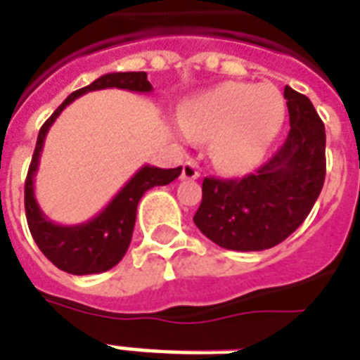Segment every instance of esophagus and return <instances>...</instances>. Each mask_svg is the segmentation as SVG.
I'll return each instance as SVG.
<instances>
[{
    "mask_svg": "<svg viewBox=\"0 0 360 360\" xmlns=\"http://www.w3.org/2000/svg\"><path fill=\"white\" fill-rule=\"evenodd\" d=\"M181 177L183 179H198L200 177V172H198V166L194 164V162H185V166H183V172H181Z\"/></svg>",
    "mask_w": 360,
    "mask_h": 360,
    "instance_id": "esophagus-1",
    "label": "esophagus"
}]
</instances>
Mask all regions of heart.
Masks as SVG:
<instances>
[{
    "label": "heart",
    "instance_id": "b5f03b06",
    "mask_svg": "<svg viewBox=\"0 0 360 360\" xmlns=\"http://www.w3.org/2000/svg\"><path fill=\"white\" fill-rule=\"evenodd\" d=\"M284 112V98L273 85L225 82L181 106L179 133L185 139H210V156L221 169L244 173L262 162Z\"/></svg>",
    "mask_w": 360,
    "mask_h": 360
}]
</instances>
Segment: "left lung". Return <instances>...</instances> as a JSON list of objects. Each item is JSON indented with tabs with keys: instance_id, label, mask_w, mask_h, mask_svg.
<instances>
[{
	"instance_id": "obj_1",
	"label": "left lung",
	"mask_w": 360,
	"mask_h": 360,
	"mask_svg": "<svg viewBox=\"0 0 360 360\" xmlns=\"http://www.w3.org/2000/svg\"><path fill=\"white\" fill-rule=\"evenodd\" d=\"M290 131L284 145L242 179L206 177L194 223L217 246L262 252L286 240L315 206L326 175V133L305 95L284 87Z\"/></svg>"
}]
</instances>
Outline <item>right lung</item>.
Listing matches in <instances>:
<instances>
[{"label": "right lung", "instance_id": "1", "mask_svg": "<svg viewBox=\"0 0 360 360\" xmlns=\"http://www.w3.org/2000/svg\"><path fill=\"white\" fill-rule=\"evenodd\" d=\"M108 87L137 93L153 91V85L146 79V72H110L95 79L93 84L85 85L68 95L65 103L58 106L51 114V118L39 129L36 150L32 156L26 183H24V207H26V221L30 227L32 238L36 240L41 254L55 267L70 275H95V273H105L114 265H118L131 242L141 196L148 188L167 185L181 175V166L172 167V169L143 166L112 200L108 202V206L93 219L85 221L82 225H57L45 217L34 196V177L38 172L45 135L58 114L63 112L72 101H76L87 91L108 89Z\"/></svg>", "mask_w": 360, "mask_h": 360}]
</instances>
